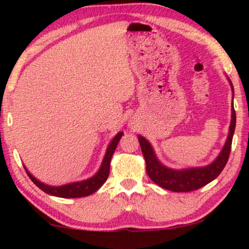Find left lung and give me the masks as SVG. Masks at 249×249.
Segmentation results:
<instances>
[{"label": "left lung", "mask_w": 249, "mask_h": 249, "mask_svg": "<svg viewBox=\"0 0 249 249\" xmlns=\"http://www.w3.org/2000/svg\"><path fill=\"white\" fill-rule=\"evenodd\" d=\"M231 85H232V83H231ZM235 123V110H234V107H232V122H231L230 133H228L227 141H226L225 146L220 152L218 158L208 166L187 168V170L181 171L171 170V168H167L164 165H161L157 159L150 142L144 137L138 136L142 152L144 154L145 161H146V172L150 179L160 187L166 188V190L172 191V192H191V191H196L204 187L208 182L215 179L222 172L226 164H227L228 158H230L231 147H232Z\"/></svg>", "instance_id": "obj_1"}]
</instances>
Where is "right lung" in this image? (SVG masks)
<instances>
[{
    "label": "right lung",
    "instance_id": "obj_1",
    "mask_svg": "<svg viewBox=\"0 0 249 249\" xmlns=\"http://www.w3.org/2000/svg\"><path fill=\"white\" fill-rule=\"evenodd\" d=\"M123 132H119L115 138L112 139V142L108 145L107 153H105L104 160L102 162V166L99 168V171L97 172L92 178L84 180V181L79 182H72V184L63 185V186H49V185H45L43 182L38 181L36 178H34L31 174L28 172V176L31 179V181L36 185L37 187L41 188L42 191H44L45 193L51 194V196H59V198H82V196H87L96 192L99 187L107 181L108 172H110V162L111 158H112V154L115 152L117 145H118L119 139L122 138Z\"/></svg>",
    "mask_w": 249,
    "mask_h": 249
}]
</instances>
